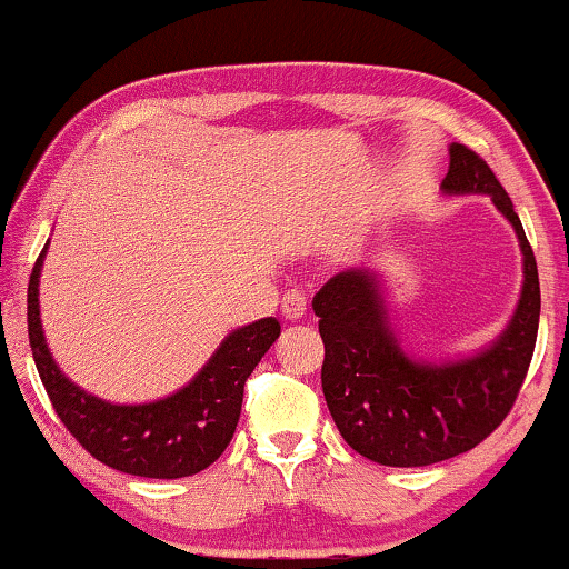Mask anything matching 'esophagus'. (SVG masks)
Instances as JSON below:
<instances>
[{"instance_id": "esophagus-1", "label": "esophagus", "mask_w": 569, "mask_h": 569, "mask_svg": "<svg viewBox=\"0 0 569 569\" xmlns=\"http://www.w3.org/2000/svg\"><path fill=\"white\" fill-rule=\"evenodd\" d=\"M306 295H302L300 290H290L282 298V316L287 318V321H300L302 316H306Z\"/></svg>"}]
</instances>
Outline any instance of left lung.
<instances>
[{
	"label": "left lung",
	"mask_w": 569,
	"mask_h": 569,
	"mask_svg": "<svg viewBox=\"0 0 569 569\" xmlns=\"http://www.w3.org/2000/svg\"><path fill=\"white\" fill-rule=\"evenodd\" d=\"M446 193H487L516 230L523 290L508 329L479 355L422 362L403 352L388 321L378 274L347 269L313 298L323 339L321 386L341 438L383 466H430L489 438L523 386L539 333L541 290L536 256L508 191L466 144H450Z\"/></svg>",
	"instance_id": "obj_1"
}]
</instances>
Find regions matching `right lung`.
<instances>
[{"label": "right lung", "instance_id": "add662e5", "mask_svg": "<svg viewBox=\"0 0 569 569\" xmlns=\"http://www.w3.org/2000/svg\"><path fill=\"white\" fill-rule=\"evenodd\" d=\"M46 248L49 243L28 282V339L57 417L92 458L116 471L147 479H181L204 471L230 446L246 380L279 337L277 318H261L224 337L197 378L168 399L134 407L103 401L74 386L46 345L38 308Z\"/></svg>", "mask_w": 569, "mask_h": 569}]
</instances>
